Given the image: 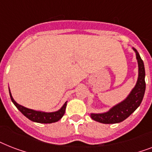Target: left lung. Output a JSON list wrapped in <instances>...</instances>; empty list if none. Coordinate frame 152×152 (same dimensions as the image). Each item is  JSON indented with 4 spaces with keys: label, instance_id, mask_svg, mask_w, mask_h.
Masks as SVG:
<instances>
[{
    "label": "left lung",
    "instance_id": "obj_1",
    "mask_svg": "<svg viewBox=\"0 0 152 152\" xmlns=\"http://www.w3.org/2000/svg\"><path fill=\"white\" fill-rule=\"evenodd\" d=\"M132 50L136 53V57L138 63V79L136 85L125 99L113 106L107 112L90 113L91 118L95 121L103 124H115L121 122L129 118L141 103L146 88L145 69L144 61L140 56L139 53L133 47Z\"/></svg>",
    "mask_w": 152,
    "mask_h": 152
}]
</instances>
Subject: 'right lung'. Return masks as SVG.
I'll return each instance as SVG.
<instances>
[{"mask_svg":"<svg viewBox=\"0 0 152 152\" xmlns=\"http://www.w3.org/2000/svg\"><path fill=\"white\" fill-rule=\"evenodd\" d=\"M9 95L10 98L13 104L16 106V108L23 114V115L27 118L29 120L34 121V122L38 123H44V124H50V123L57 122L63 117L65 112V109H66L67 102H64V104L62 106V107L60 110L55 112H43V111H39V110H34L31 109H28L27 107L21 106L20 104H18L12 98V95L11 94L10 89H9Z\"/></svg>","mask_w":152,"mask_h":152,"instance_id":"obj_1","label":"right lung"}]
</instances>
